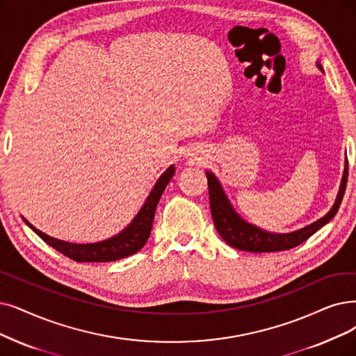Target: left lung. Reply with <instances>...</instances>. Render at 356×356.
I'll list each match as a JSON object with an SVG mask.
<instances>
[{
  "label": "left lung",
  "instance_id": "left-lung-1",
  "mask_svg": "<svg viewBox=\"0 0 356 356\" xmlns=\"http://www.w3.org/2000/svg\"><path fill=\"white\" fill-rule=\"evenodd\" d=\"M317 67L323 71V67L320 63H317ZM206 177H207V186H209L211 218H213V222H215L219 235L222 236L225 243L236 250H243L248 252H275V251L291 250L296 245L302 244L304 241H307L312 234H316L320 227H323L334 218V215L340 207V203H342V198L346 190L348 159L345 161L343 177H342V181H340L339 193L333 207L327 211L321 219L316 220L314 223L307 225L301 227V229L288 232V234L267 232L261 229V227L244 220L231 204L229 198H227V195L225 194L218 177L213 172H210V170H206Z\"/></svg>",
  "mask_w": 356,
  "mask_h": 356
}]
</instances>
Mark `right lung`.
<instances>
[{
	"instance_id": "1",
	"label": "right lung",
	"mask_w": 356,
	"mask_h": 356,
	"mask_svg": "<svg viewBox=\"0 0 356 356\" xmlns=\"http://www.w3.org/2000/svg\"><path fill=\"white\" fill-rule=\"evenodd\" d=\"M175 174V166L170 165L165 172L156 181L153 190L150 191L149 197L146 198L145 204L141 206L134 219L127 225V227L113 235L108 239L99 241V243H90V244H76L68 243V241L52 238L42 231L36 229V227L27 222L24 218L23 220L31 229L39 235L45 241L48 245L60 251L61 254L67 255L68 259L74 260L77 263H105V261H117L121 259L129 257V255L136 254L141 248L145 247L146 241L149 239V235L152 232L153 226V218L156 207L162 197V193L165 191L169 181L172 179Z\"/></svg>"
}]
</instances>
